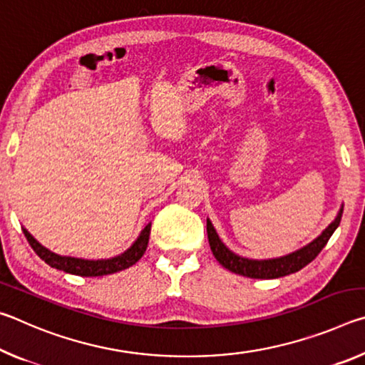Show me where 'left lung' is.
Masks as SVG:
<instances>
[{
    "mask_svg": "<svg viewBox=\"0 0 365 365\" xmlns=\"http://www.w3.org/2000/svg\"><path fill=\"white\" fill-rule=\"evenodd\" d=\"M343 209H339L336 219L325 228L320 237L314 240L312 243H309L304 248L292 252V255L269 259V261H255V259H246L242 256H237L232 252L227 246L220 242L217 233H215L211 220L207 219V238L209 246H211L214 257L217 259L219 264L224 265L233 274L250 277V279H279V277H285L294 272L306 267L309 262H312L317 257L320 251L324 250V246L329 242L333 232L336 230L341 220Z\"/></svg>",
    "mask_w": 365,
    "mask_h": 365,
    "instance_id": "1",
    "label": "left lung"
}]
</instances>
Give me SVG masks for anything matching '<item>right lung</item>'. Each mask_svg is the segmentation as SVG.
I'll return each mask as SVG.
<instances>
[{"label": "right lung", "mask_w": 365, "mask_h": 365, "mask_svg": "<svg viewBox=\"0 0 365 365\" xmlns=\"http://www.w3.org/2000/svg\"><path fill=\"white\" fill-rule=\"evenodd\" d=\"M22 230H24V235H26L29 245L34 248V251L48 265H51V267L64 270L67 274L80 275V277H103V275H109V274H115V272L125 270L140 261L141 256L145 255V251L148 248V242H150L151 224H148L143 228V232L140 233L138 240L133 243L130 250H127L120 256L113 257V259H103V261H86V259L54 255V252L46 250L45 246H41L38 242H36L26 228H22Z\"/></svg>", "instance_id": "1"}]
</instances>
